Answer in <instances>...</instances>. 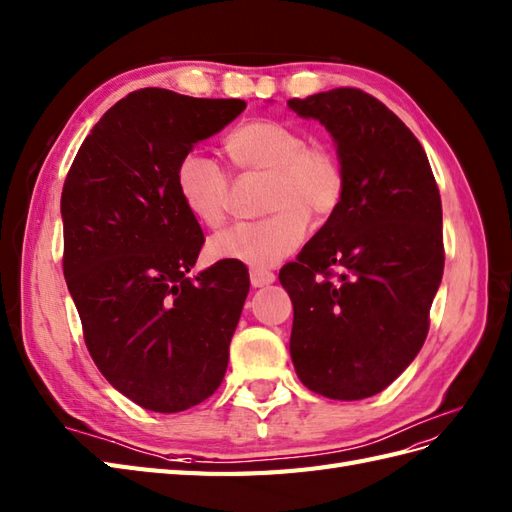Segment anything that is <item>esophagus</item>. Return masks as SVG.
<instances>
[{
	"label": "esophagus",
	"instance_id": "esophagus-1",
	"mask_svg": "<svg viewBox=\"0 0 512 512\" xmlns=\"http://www.w3.org/2000/svg\"><path fill=\"white\" fill-rule=\"evenodd\" d=\"M249 282H252L254 289H260V286H267L271 282H276V273L267 271V269H252V271H249Z\"/></svg>",
	"mask_w": 512,
	"mask_h": 512
}]
</instances>
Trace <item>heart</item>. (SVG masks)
<instances>
[{"mask_svg":"<svg viewBox=\"0 0 512 512\" xmlns=\"http://www.w3.org/2000/svg\"><path fill=\"white\" fill-rule=\"evenodd\" d=\"M226 152L239 169L267 171V213L219 232L208 243L217 260L271 267L304 243L310 217L328 221L341 208L345 167L326 143H308L306 132L278 119H252L236 126ZM176 189L195 221L217 228L226 221L230 182L213 158L184 154L176 167Z\"/></svg>","mask_w":512,"mask_h":512,"instance_id":"heart-1","label":"heart"}]
</instances>
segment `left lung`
I'll list each match as a JSON object with an SVG mask.
<instances>
[{
	"instance_id": "1",
	"label": "left lung",
	"mask_w": 512,
	"mask_h": 512,
	"mask_svg": "<svg viewBox=\"0 0 512 512\" xmlns=\"http://www.w3.org/2000/svg\"><path fill=\"white\" fill-rule=\"evenodd\" d=\"M289 106L328 128L345 167L341 208L280 269L291 358L310 391L365 400L428 336L445 265L439 186L417 136L373 95L341 86Z\"/></svg>"
}]
</instances>
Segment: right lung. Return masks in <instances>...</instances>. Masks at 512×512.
<instances>
[{
	"mask_svg": "<svg viewBox=\"0 0 512 512\" xmlns=\"http://www.w3.org/2000/svg\"><path fill=\"white\" fill-rule=\"evenodd\" d=\"M245 110L243 99L141 89L86 136L62 186V271L102 376L134 404L180 413L213 395L249 291L243 263L189 278L204 232L176 167Z\"/></svg>",
	"mask_w": 512,
	"mask_h": 512,
	"instance_id": "1",
	"label": "right lung"
}]
</instances>
